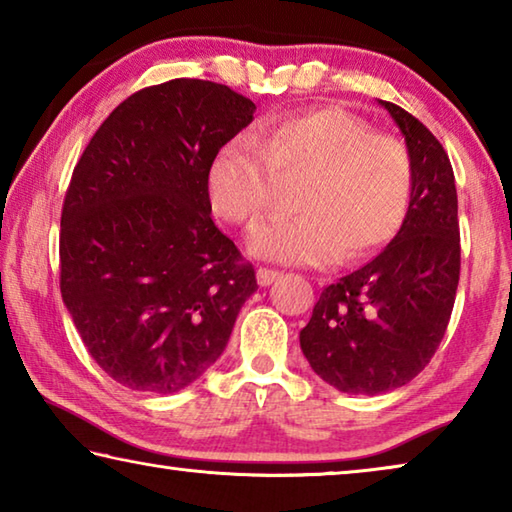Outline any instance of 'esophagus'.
Here are the masks:
<instances>
[{"instance_id": "1", "label": "esophagus", "mask_w": 512, "mask_h": 512, "mask_svg": "<svg viewBox=\"0 0 512 512\" xmlns=\"http://www.w3.org/2000/svg\"><path fill=\"white\" fill-rule=\"evenodd\" d=\"M280 271H273V268H266V266H259L257 268V284L259 287H268V284H273L280 280Z\"/></svg>"}]
</instances>
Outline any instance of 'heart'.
<instances>
[{
    "mask_svg": "<svg viewBox=\"0 0 512 512\" xmlns=\"http://www.w3.org/2000/svg\"><path fill=\"white\" fill-rule=\"evenodd\" d=\"M277 183H300L298 216L257 225L250 253L282 264L325 266L375 255L409 214L415 169L393 135L339 108L289 112L257 142L235 137L207 169V194L225 221L253 225L271 210Z\"/></svg>",
    "mask_w": 512,
    "mask_h": 512,
    "instance_id": "1",
    "label": "heart"
}]
</instances>
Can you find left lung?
<instances>
[{"instance_id": "left-lung-1", "label": "left lung", "mask_w": 512, "mask_h": 512, "mask_svg": "<svg viewBox=\"0 0 512 512\" xmlns=\"http://www.w3.org/2000/svg\"><path fill=\"white\" fill-rule=\"evenodd\" d=\"M409 146L415 185L402 230L359 271L323 289L300 348L336 391H395L424 370L452 316L461 275L454 169L411 112L381 101Z\"/></svg>"}]
</instances>
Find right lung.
I'll list each match as a JSON object with an SVG mask.
<instances>
[{
	"mask_svg": "<svg viewBox=\"0 0 512 512\" xmlns=\"http://www.w3.org/2000/svg\"><path fill=\"white\" fill-rule=\"evenodd\" d=\"M253 112L221 83L149 85L110 112L76 162L60 214V293L92 359L131 391L196 381L257 291L207 194L212 158Z\"/></svg>",
	"mask_w": 512,
	"mask_h": 512,
	"instance_id": "1",
	"label": "right lung"
}]
</instances>
